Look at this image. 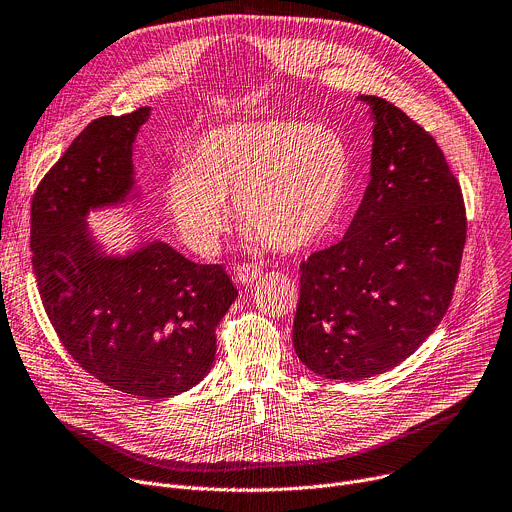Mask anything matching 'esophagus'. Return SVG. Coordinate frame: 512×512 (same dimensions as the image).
<instances>
[{
	"label": "esophagus",
	"instance_id": "1",
	"mask_svg": "<svg viewBox=\"0 0 512 512\" xmlns=\"http://www.w3.org/2000/svg\"><path fill=\"white\" fill-rule=\"evenodd\" d=\"M261 276V267L253 263H241L234 267V278L238 284H253Z\"/></svg>",
	"mask_w": 512,
	"mask_h": 512
}]
</instances>
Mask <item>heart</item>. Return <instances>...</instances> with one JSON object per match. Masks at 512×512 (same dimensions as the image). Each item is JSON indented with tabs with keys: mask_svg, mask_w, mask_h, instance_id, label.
<instances>
[{
	"mask_svg": "<svg viewBox=\"0 0 512 512\" xmlns=\"http://www.w3.org/2000/svg\"><path fill=\"white\" fill-rule=\"evenodd\" d=\"M352 162L344 133L331 125L236 121L203 133L191 162L170 170L164 206L197 253L218 249L228 197L251 238L292 253L319 241L342 212Z\"/></svg>",
	"mask_w": 512,
	"mask_h": 512,
	"instance_id": "heart-1",
	"label": "heart"
}]
</instances>
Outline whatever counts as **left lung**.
<instances>
[{"label": "left lung", "instance_id": "obj_1", "mask_svg": "<svg viewBox=\"0 0 512 512\" xmlns=\"http://www.w3.org/2000/svg\"><path fill=\"white\" fill-rule=\"evenodd\" d=\"M370 107V183L337 245L300 263L292 342L335 381L377 377L412 356L445 317L467 218L461 187L432 135L381 96Z\"/></svg>", "mask_w": 512, "mask_h": 512}]
</instances>
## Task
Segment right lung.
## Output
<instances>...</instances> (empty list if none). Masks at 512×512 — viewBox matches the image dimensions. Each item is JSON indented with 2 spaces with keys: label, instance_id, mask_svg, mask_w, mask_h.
<instances>
[{
  "label": "right lung",
  "instance_id": "obj_1",
  "mask_svg": "<svg viewBox=\"0 0 512 512\" xmlns=\"http://www.w3.org/2000/svg\"><path fill=\"white\" fill-rule=\"evenodd\" d=\"M150 107L98 117L43 177L30 208V251L45 313L70 356L117 391L162 399L195 387L216 358V327L236 300L222 265L152 241L107 255L90 210L133 191V142Z\"/></svg>",
  "mask_w": 512,
  "mask_h": 512
}]
</instances>
